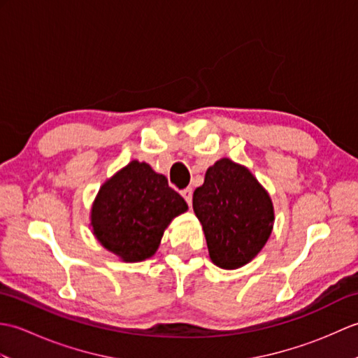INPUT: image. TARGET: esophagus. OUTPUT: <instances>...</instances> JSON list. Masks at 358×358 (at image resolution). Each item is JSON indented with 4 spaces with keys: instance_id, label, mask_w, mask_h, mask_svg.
Returning a JSON list of instances; mask_svg holds the SVG:
<instances>
[{
    "instance_id": "34e87169",
    "label": "esophagus",
    "mask_w": 358,
    "mask_h": 358,
    "mask_svg": "<svg viewBox=\"0 0 358 358\" xmlns=\"http://www.w3.org/2000/svg\"><path fill=\"white\" fill-rule=\"evenodd\" d=\"M181 195H183V199L186 200V203L189 204V206H191V203H192V189L191 187L183 189V191H181Z\"/></svg>"
}]
</instances>
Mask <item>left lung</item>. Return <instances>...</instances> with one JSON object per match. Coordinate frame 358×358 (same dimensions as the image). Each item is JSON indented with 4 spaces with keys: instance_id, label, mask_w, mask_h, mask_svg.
Returning <instances> with one entry per match:
<instances>
[{
    "instance_id": "8db88e82",
    "label": "left lung",
    "mask_w": 358,
    "mask_h": 358,
    "mask_svg": "<svg viewBox=\"0 0 358 358\" xmlns=\"http://www.w3.org/2000/svg\"><path fill=\"white\" fill-rule=\"evenodd\" d=\"M203 224L210 260L237 269L260 252L272 232L273 208L268 192L246 167L223 158L209 167L192 199Z\"/></svg>"
}]
</instances>
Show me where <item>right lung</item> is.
Returning a JSON list of instances; mask_svg holds the SVG:
<instances>
[{
  "label": "right lung",
  "mask_w": 358,
  "mask_h": 358,
  "mask_svg": "<svg viewBox=\"0 0 358 358\" xmlns=\"http://www.w3.org/2000/svg\"><path fill=\"white\" fill-rule=\"evenodd\" d=\"M187 204L164 175L132 162L106 181L92 206L94 234L124 262H143L159 246L163 232Z\"/></svg>",
  "instance_id": "1"
}]
</instances>
